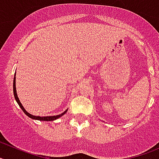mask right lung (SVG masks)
<instances>
[{"label": "right lung", "mask_w": 159, "mask_h": 159, "mask_svg": "<svg viewBox=\"0 0 159 159\" xmlns=\"http://www.w3.org/2000/svg\"><path fill=\"white\" fill-rule=\"evenodd\" d=\"M15 75H16V73H15ZM13 94H14V97H15V99H16V101L17 102V103L19 104L20 107L21 108L22 111L25 112L29 118L32 119H37V120H40V121H53L55 119H59L60 117H61L62 116H64V114L67 111V109L64 112H63L62 114H60V115H58V116H45V117H40V116H32L31 114H29V112H27V111L25 110L24 107L22 106L21 102H20V99L17 96V94H16V77L14 75V79H13Z\"/></svg>", "instance_id": "obj_1"}]
</instances>
